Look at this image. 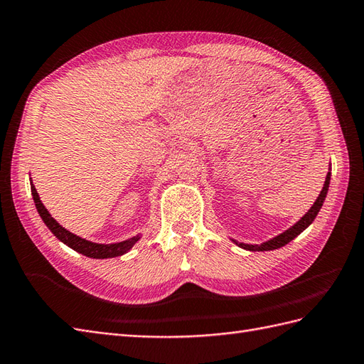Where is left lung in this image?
<instances>
[{
  "label": "left lung",
  "instance_id": "obj_1",
  "mask_svg": "<svg viewBox=\"0 0 364 364\" xmlns=\"http://www.w3.org/2000/svg\"><path fill=\"white\" fill-rule=\"evenodd\" d=\"M329 181H331V172H328V175H326V181H324L323 189H321V192H320V195H318V198H316V200H315V203L312 204V208L306 212V215H304L300 221H296L295 225H294L291 229L284 230L283 234H279V235H277L275 238L269 240V241H266V243H262V245H246V243H238L237 240H232V241H234V243H235L237 246L243 247V249H247V250H252V252H255V250H274V249H278V247H283V246H286V245L289 243V241H292L296 235H300L301 232H303L307 226H309L311 223L315 220L316 213L320 212V209H321V206H323L326 195H328Z\"/></svg>",
  "mask_w": 364,
  "mask_h": 364
}]
</instances>
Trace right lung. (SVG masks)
<instances>
[{"label": "right lung", "instance_id": "right-lung-1", "mask_svg": "<svg viewBox=\"0 0 364 364\" xmlns=\"http://www.w3.org/2000/svg\"><path fill=\"white\" fill-rule=\"evenodd\" d=\"M31 191H32V197L35 201L36 210H38L40 217L43 218L44 225L50 229L52 234L57 237L60 241H63L64 245H68L69 247H72L77 252L86 255L89 258H114V257H119L126 254L127 250L132 249V246L139 240V235L129 238L126 241H119V243H114V245H98V243H92V241H87L81 237H77L75 234H72L68 229H64L63 226H60V223L57 220H53L50 213L48 212V209L44 208V204L40 200V195L36 192L35 186L31 180Z\"/></svg>", "mask_w": 364, "mask_h": 364}]
</instances>
